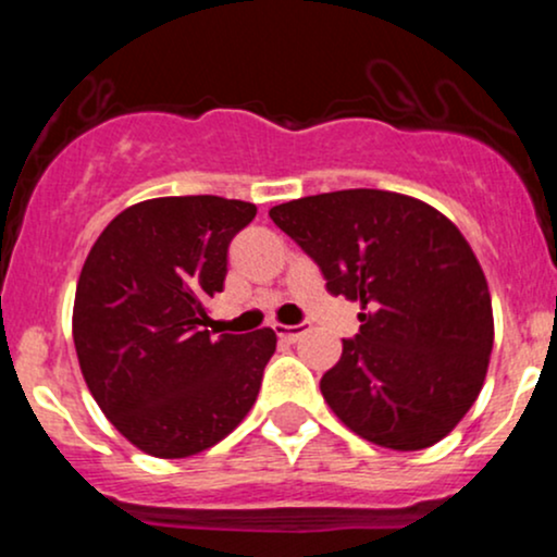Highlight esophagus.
Segmentation results:
<instances>
[{
    "mask_svg": "<svg viewBox=\"0 0 557 557\" xmlns=\"http://www.w3.org/2000/svg\"><path fill=\"white\" fill-rule=\"evenodd\" d=\"M277 337L285 343H296L300 335H306V330H309V324H277Z\"/></svg>",
    "mask_w": 557,
    "mask_h": 557,
    "instance_id": "obj_1",
    "label": "esophagus"
}]
</instances>
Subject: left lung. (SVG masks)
<instances>
[{"mask_svg":"<svg viewBox=\"0 0 557 557\" xmlns=\"http://www.w3.org/2000/svg\"><path fill=\"white\" fill-rule=\"evenodd\" d=\"M272 222L359 300V335L322 376L335 417L369 443L424 450L474 406L495 341L487 277L461 230L413 196L376 188L296 198Z\"/></svg>","mask_w":557,"mask_h":557,"instance_id":"8db88e82","label":"left lung"}]
</instances>
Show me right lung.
<instances>
[{"label": "right lung", "instance_id": "right-lung-1", "mask_svg": "<svg viewBox=\"0 0 557 557\" xmlns=\"http://www.w3.org/2000/svg\"><path fill=\"white\" fill-rule=\"evenodd\" d=\"M257 207L220 196L149 198L88 251L73 343L94 400L131 445L188 458L225 440L257 403L274 330L212 337L203 300L222 293L227 246Z\"/></svg>", "mask_w": 557, "mask_h": 557}]
</instances>
